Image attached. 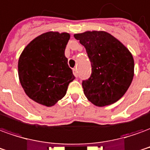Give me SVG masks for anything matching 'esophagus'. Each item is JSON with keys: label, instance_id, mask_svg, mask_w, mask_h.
<instances>
[{"label": "esophagus", "instance_id": "esophagus-1", "mask_svg": "<svg viewBox=\"0 0 150 150\" xmlns=\"http://www.w3.org/2000/svg\"><path fill=\"white\" fill-rule=\"evenodd\" d=\"M73 74H74L75 77H78V70H77V68H74L73 69Z\"/></svg>", "mask_w": 150, "mask_h": 150}]
</instances>
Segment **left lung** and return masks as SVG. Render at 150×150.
<instances>
[{
	"label": "left lung",
	"mask_w": 150,
	"mask_h": 150,
	"mask_svg": "<svg viewBox=\"0 0 150 150\" xmlns=\"http://www.w3.org/2000/svg\"><path fill=\"white\" fill-rule=\"evenodd\" d=\"M74 37L84 46L92 66L90 77L82 82L86 97L100 107L119 100L133 79L132 53L105 31H85L75 34Z\"/></svg>",
	"instance_id": "obj_1"
}]
</instances>
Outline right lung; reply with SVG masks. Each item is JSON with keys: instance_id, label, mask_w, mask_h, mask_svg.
I'll return each instance as SVG.
<instances>
[{"instance_id": "right-lung-1", "label": "right lung", "mask_w": 150, "mask_h": 150, "mask_svg": "<svg viewBox=\"0 0 150 150\" xmlns=\"http://www.w3.org/2000/svg\"><path fill=\"white\" fill-rule=\"evenodd\" d=\"M69 40L68 33L49 31L34 39L21 53L18 64L21 85L39 104H56L75 79L65 57Z\"/></svg>"}]
</instances>
